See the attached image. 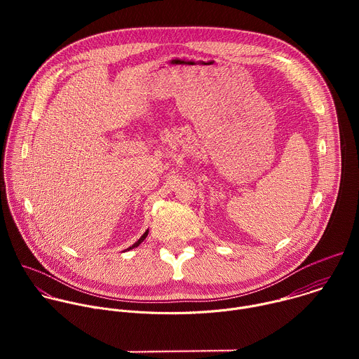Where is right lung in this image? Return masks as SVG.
Returning a JSON list of instances; mask_svg holds the SVG:
<instances>
[{"instance_id": "add662e5", "label": "right lung", "mask_w": 359, "mask_h": 359, "mask_svg": "<svg viewBox=\"0 0 359 359\" xmlns=\"http://www.w3.org/2000/svg\"><path fill=\"white\" fill-rule=\"evenodd\" d=\"M147 233H149V231H147V230H146V231H144V233H143V236H142V237H140V238H139V240H137V241H136V243H135V244H133V245H130V247H129V248H126V250H132V248H135V247H137V245H139V244H140V243H142V241H143V240H144V238H146V236H147Z\"/></svg>"}]
</instances>
